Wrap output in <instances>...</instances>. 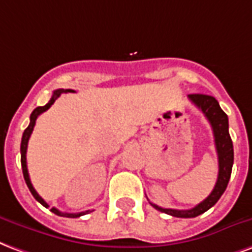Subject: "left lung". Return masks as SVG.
<instances>
[{
	"instance_id": "left-lung-1",
	"label": "left lung",
	"mask_w": 252,
	"mask_h": 252,
	"mask_svg": "<svg viewBox=\"0 0 252 252\" xmlns=\"http://www.w3.org/2000/svg\"><path fill=\"white\" fill-rule=\"evenodd\" d=\"M188 98L194 106H197L201 110V113L205 115V118L208 119V122L212 126L215 146H216L218 161H219V174H218V181L215 184L214 190L209 193L207 199L203 200L192 209L161 208L158 205L150 203L154 208L158 209L159 212L172 215L174 218H196L207 212L211 207H214L228 185L231 172H232V164H234V146H232V141L228 133V117L220 108L219 102L214 96L203 95V94H190L188 95Z\"/></svg>"
}]
</instances>
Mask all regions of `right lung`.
Returning a JSON list of instances; mask_svg holds the SVG:
<instances>
[{
	"instance_id": "add662e5",
	"label": "right lung",
	"mask_w": 252,
	"mask_h": 252,
	"mask_svg": "<svg viewBox=\"0 0 252 252\" xmlns=\"http://www.w3.org/2000/svg\"><path fill=\"white\" fill-rule=\"evenodd\" d=\"M64 93H73L72 90H63V88H60V90H56V91H53V95L51 100H49L48 103L45 104V106H40V107H36L34 110L32 111L31 114V122H29V126L25 130H24V134H23V139H21V166H23V174H24V179H25V183L28 185L29 190H31V193L33 194V197L37 200L38 203L43 204L45 208H48L49 205L45 201L44 199L40 196V194L36 192V189L33 188L32 183H31V179H29V173H28V168H27V149H28V141L31 138V134L33 131V127H34V125H36V119L40 114H43L44 111H47L53 103H55V100ZM51 212L53 214H56L58 216H65V218H79V216H83L86 215L87 212L90 211H86V212H79V214H65V212H62V211H59L58 208H51Z\"/></svg>"
}]
</instances>
